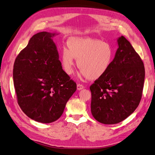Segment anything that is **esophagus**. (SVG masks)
<instances>
[{"instance_id": "obj_1", "label": "esophagus", "mask_w": 155, "mask_h": 155, "mask_svg": "<svg viewBox=\"0 0 155 155\" xmlns=\"http://www.w3.org/2000/svg\"><path fill=\"white\" fill-rule=\"evenodd\" d=\"M84 88H85V87H84V86L81 85V84H78V85H77V89L78 91H81V90H82V89H83Z\"/></svg>"}]
</instances>
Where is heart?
<instances>
[{"label": "heart", "instance_id": "1", "mask_svg": "<svg viewBox=\"0 0 155 155\" xmlns=\"http://www.w3.org/2000/svg\"><path fill=\"white\" fill-rule=\"evenodd\" d=\"M68 47L61 51V61L64 72L71 75L76 59L80 69L79 77L96 79L108 71L113 59V49L107 42L91 37H71Z\"/></svg>", "mask_w": 155, "mask_h": 155}]
</instances>
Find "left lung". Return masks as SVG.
<instances>
[{"mask_svg":"<svg viewBox=\"0 0 155 155\" xmlns=\"http://www.w3.org/2000/svg\"><path fill=\"white\" fill-rule=\"evenodd\" d=\"M108 71L90 87L91 112L104 124H116L129 116L141 100L145 79L143 63L124 36Z\"/></svg>","mask_w":155,"mask_h":155,"instance_id":"left-lung-1","label":"left lung"}]
</instances>
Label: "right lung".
Returning a JSON list of instances; mask_svg holds the SVG:
<instances>
[{
	"mask_svg": "<svg viewBox=\"0 0 155 155\" xmlns=\"http://www.w3.org/2000/svg\"><path fill=\"white\" fill-rule=\"evenodd\" d=\"M42 31L32 36L13 65V83L18 104L37 122L58 120L77 85L62 68L54 37Z\"/></svg>",
	"mask_w": 155,
	"mask_h": 155,
	"instance_id": "obj_1",
	"label": "right lung"
}]
</instances>
